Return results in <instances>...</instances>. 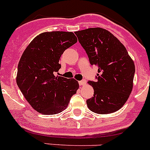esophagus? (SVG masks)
Returning <instances> with one entry per match:
<instances>
[{"mask_svg": "<svg viewBox=\"0 0 150 150\" xmlns=\"http://www.w3.org/2000/svg\"><path fill=\"white\" fill-rule=\"evenodd\" d=\"M79 84L80 86L85 85V84H86V80H81V81H79Z\"/></svg>", "mask_w": 150, "mask_h": 150, "instance_id": "34e87169", "label": "esophagus"}]
</instances>
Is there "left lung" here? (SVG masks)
I'll use <instances>...</instances> for the list:
<instances>
[{
    "label": "left lung",
    "mask_w": 150,
    "mask_h": 150,
    "mask_svg": "<svg viewBox=\"0 0 150 150\" xmlns=\"http://www.w3.org/2000/svg\"><path fill=\"white\" fill-rule=\"evenodd\" d=\"M89 57L98 68L95 81H88L94 96L86 100L88 108L98 114H109L121 109L133 89L134 61L126 47L112 33L95 27L75 32Z\"/></svg>",
    "instance_id": "left-lung-1"
}]
</instances>
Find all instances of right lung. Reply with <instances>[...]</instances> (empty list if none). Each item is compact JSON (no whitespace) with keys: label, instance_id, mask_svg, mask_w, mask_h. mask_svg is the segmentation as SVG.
I'll list each match as a JSON object with an SVG mask.
<instances>
[{"label":"right lung","instance_id":"obj_1","mask_svg":"<svg viewBox=\"0 0 150 150\" xmlns=\"http://www.w3.org/2000/svg\"><path fill=\"white\" fill-rule=\"evenodd\" d=\"M76 42L73 32H43L35 37L23 52L18 64L16 84L38 112L54 115L62 112L79 87L74 79L54 75L61 67V55Z\"/></svg>","mask_w":150,"mask_h":150}]
</instances>
